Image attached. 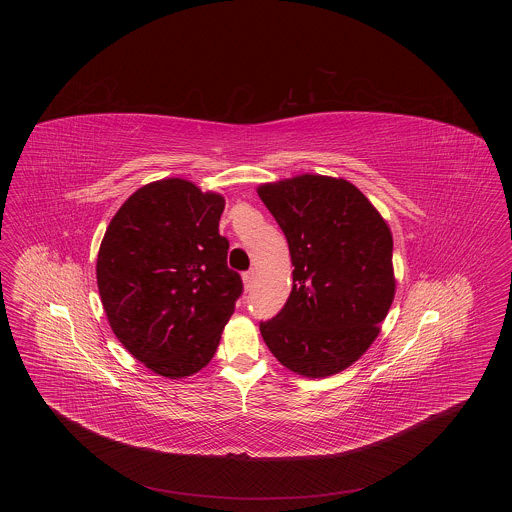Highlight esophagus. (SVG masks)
I'll list each match as a JSON object with an SVG mask.
<instances>
[{"label": "esophagus", "mask_w": 512, "mask_h": 512, "mask_svg": "<svg viewBox=\"0 0 512 512\" xmlns=\"http://www.w3.org/2000/svg\"><path fill=\"white\" fill-rule=\"evenodd\" d=\"M253 284H255V272H253V270H249V272H245L244 274L245 292H251Z\"/></svg>", "instance_id": "34e87169"}]
</instances>
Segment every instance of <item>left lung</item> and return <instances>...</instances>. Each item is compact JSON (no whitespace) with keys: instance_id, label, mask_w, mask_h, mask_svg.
<instances>
[{"instance_id":"left-lung-1","label":"left lung","mask_w":512,"mask_h":512,"mask_svg":"<svg viewBox=\"0 0 512 512\" xmlns=\"http://www.w3.org/2000/svg\"><path fill=\"white\" fill-rule=\"evenodd\" d=\"M293 263L284 309L261 322L270 353L299 376L326 378L357 363L395 297L393 238L355 184L297 174L257 186Z\"/></svg>"}]
</instances>
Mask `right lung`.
I'll return each instance as SVG.
<instances>
[{
    "mask_svg": "<svg viewBox=\"0 0 512 512\" xmlns=\"http://www.w3.org/2000/svg\"><path fill=\"white\" fill-rule=\"evenodd\" d=\"M224 195L184 178L138 188L101 240L99 297L122 347L178 380L209 365L242 293L219 234Z\"/></svg>",
    "mask_w": 512,
    "mask_h": 512,
    "instance_id": "add662e5",
    "label": "right lung"
}]
</instances>
